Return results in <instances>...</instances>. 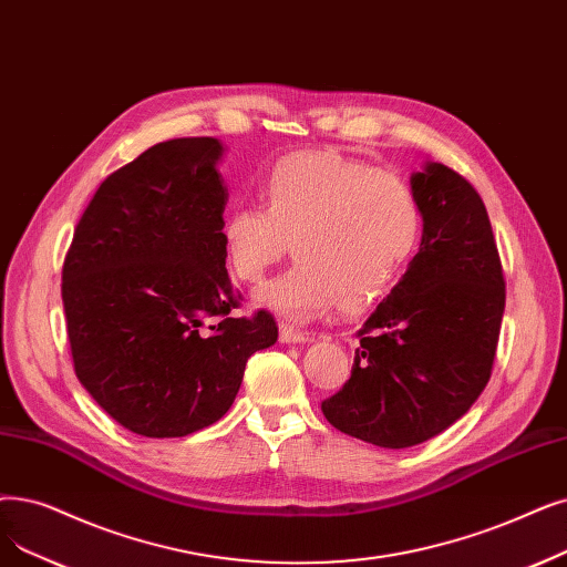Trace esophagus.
<instances>
[{
    "label": "esophagus",
    "mask_w": 567,
    "mask_h": 567,
    "mask_svg": "<svg viewBox=\"0 0 567 567\" xmlns=\"http://www.w3.org/2000/svg\"><path fill=\"white\" fill-rule=\"evenodd\" d=\"M310 340V333H303L299 329H293L289 324H280V342H306Z\"/></svg>",
    "instance_id": "34e87169"
}]
</instances>
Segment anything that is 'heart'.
<instances>
[{"mask_svg":"<svg viewBox=\"0 0 567 567\" xmlns=\"http://www.w3.org/2000/svg\"><path fill=\"white\" fill-rule=\"evenodd\" d=\"M257 206H236L223 225L225 257L243 282H259L289 252V274L257 299L289 319L338 306L359 315L396 285L422 234V208L399 176L336 151L280 157L259 181Z\"/></svg>","mask_w":567,"mask_h":567,"instance_id":"obj_1","label":"heart"}]
</instances>
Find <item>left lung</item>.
<instances>
[{
	"label": "left lung",
	"instance_id": "8db88e82",
	"mask_svg": "<svg viewBox=\"0 0 567 567\" xmlns=\"http://www.w3.org/2000/svg\"><path fill=\"white\" fill-rule=\"evenodd\" d=\"M420 252L359 331L352 375L322 403L331 426L386 450L450 429L480 399L494 365L505 278L482 196L426 162L410 178Z\"/></svg>",
	"mask_w": 567,
	"mask_h": 567
}]
</instances>
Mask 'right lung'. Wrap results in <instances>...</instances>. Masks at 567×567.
I'll return each mask as SVG.
<instances>
[{
    "label": "right lung",
    "mask_w": 567,
    "mask_h": 567,
    "mask_svg": "<svg viewBox=\"0 0 567 567\" xmlns=\"http://www.w3.org/2000/svg\"><path fill=\"white\" fill-rule=\"evenodd\" d=\"M217 138L147 147L94 192L62 266L73 371L113 420L183 437L223 420L270 312L231 317L223 245L227 185Z\"/></svg>",
    "instance_id": "obj_1"
}]
</instances>
